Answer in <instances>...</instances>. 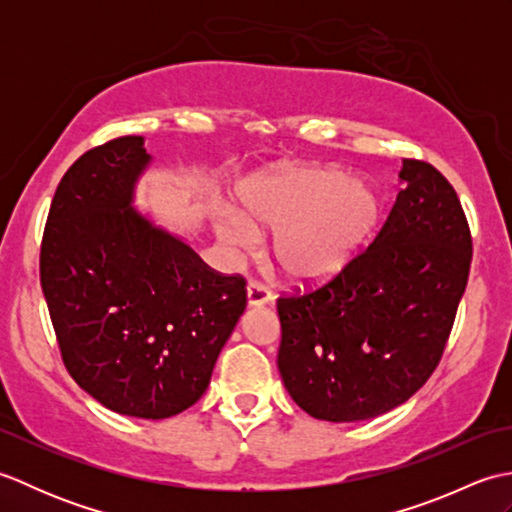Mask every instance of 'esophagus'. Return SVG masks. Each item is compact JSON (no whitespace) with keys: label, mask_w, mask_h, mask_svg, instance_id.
<instances>
[{"label":"esophagus","mask_w":512,"mask_h":512,"mask_svg":"<svg viewBox=\"0 0 512 512\" xmlns=\"http://www.w3.org/2000/svg\"><path fill=\"white\" fill-rule=\"evenodd\" d=\"M246 301L250 308H259V306H266V303L273 301V295H270V290L266 286L257 284V281H250L246 288Z\"/></svg>","instance_id":"esophagus-1"}]
</instances>
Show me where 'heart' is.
<instances>
[{
    "instance_id": "b5f03b06",
    "label": "heart",
    "mask_w": 512,
    "mask_h": 512,
    "mask_svg": "<svg viewBox=\"0 0 512 512\" xmlns=\"http://www.w3.org/2000/svg\"><path fill=\"white\" fill-rule=\"evenodd\" d=\"M242 211H224L215 231L226 244H255V228L275 231L273 255L299 286L345 273L372 242L383 193L376 184L323 165L281 167L246 184Z\"/></svg>"
}]
</instances>
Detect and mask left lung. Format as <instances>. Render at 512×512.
<instances>
[{
    "label": "left lung",
    "mask_w": 512,
    "mask_h": 512,
    "mask_svg": "<svg viewBox=\"0 0 512 512\" xmlns=\"http://www.w3.org/2000/svg\"><path fill=\"white\" fill-rule=\"evenodd\" d=\"M365 253L330 284L277 301V367L317 420L376 418L409 400L440 363L473 257L458 193L422 160Z\"/></svg>",
    "instance_id": "8db88e82"
}]
</instances>
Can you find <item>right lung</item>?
I'll list each match as a JSON object with an SVG mask.
<instances>
[{
    "label": "right lung",
    "instance_id": "right-lung-1",
    "mask_svg": "<svg viewBox=\"0 0 512 512\" xmlns=\"http://www.w3.org/2000/svg\"><path fill=\"white\" fill-rule=\"evenodd\" d=\"M143 136L65 171L41 242V288L70 376L103 407L162 420L189 409L246 308V281L206 266L134 206Z\"/></svg>",
    "mask_w": 512,
    "mask_h": 512
}]
</instances>
